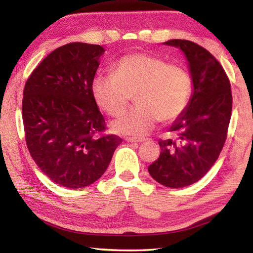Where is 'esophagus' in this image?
I'll list each match as a JSON object with an SVG mask.
<instances>
[{"instance_id": "34e87169", "label": "esophagus", "mask_w": 253, "mask_h": 253, "mask_svg": "<svg viewBox=\"0 0 253 253\" xmlns=\"http://www.w3.org/2000/svg\"><path fill=\"white\" fill-rule=\"evenodd\" d=\"M126 140L128 143H143L146 139L139 138V137H126Z\"/></svg>"}]
</instances>
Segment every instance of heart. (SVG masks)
<instances>
[{"label":"heart","instance_id":"heart-1","mask_svg":"<svg viewBox=\"0 0 253 253\" xmlns=\"http://www.w3.org/2000/svg\"><path fill=\"white\" fill-rule=\"evenodd\" d=\"M91 93L97 106L111 117L121 116L134 95L137 105L111 128L117 134L140 136L158 121L172 122L185 110L192 78L182 66L153 54L131 53L113 63L110 75L96 76Z\"/></svg>","mask_w":253,"mask_h":253}]
</instances>
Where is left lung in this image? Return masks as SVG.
Returning <instances> with one entry per match:
<instances>
[{
  "label": "left lung",
  "mask_w": 253,
  "mask_h": 253,
  "mask_svg": "<svg viewBox=\"0 0 253 253\" xmlns=\"http://www.w3.org/2000/svg\"><path fill=\"white\" fill-rule=\"evenodd\" d=\"M163 44L185 55L193 89L185 110L169 128L173 137L158 142L161 155L148 172L162 185L179 188L202 178L219 157L230 124L232 93L224 69L208 50L187 40Z\"/></svg>",
  "instance_id": "obj_1"
}]
</instances>
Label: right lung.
<instances>
[{"instance_id":"right-lung-1","label":"right lung","mask_w":253,"mask_h":253,"mask_svg":"<svg viewBox=\"0 0 253 253\" xmlns=\"http://www.w3.org/2000/svg\"><path fill=\"white\" fill-rule=\"evenodd\" d=\"M105 49L72 42L52 51L29 77L23 90L25 139L33 161L51 181L67 188L96 182L122 143L106 129L91 93Z\"/></svg>"}]
</instances>
